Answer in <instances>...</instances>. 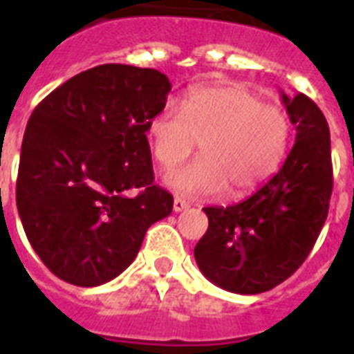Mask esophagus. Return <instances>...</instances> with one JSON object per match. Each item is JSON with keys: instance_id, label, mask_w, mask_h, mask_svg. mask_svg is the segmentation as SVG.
<instances>
[{"instance_id": "34e87169", "label": "esophagus", "mask_w": 354, "mask_h": 354, "mask_svg": "<svg viewBox=\"0 0 354 354\" xmlns=\"http://www.w3.org/2000/svg\"><path fill=\"white\" fill-rule=\"evenodd\" d=\"M187 206H189L187 202L183 201V198H180V196H176V198H174V204H172V209L178 213V212H183Z\"/></svg>"}]
</instances>
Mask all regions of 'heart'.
Returning a JSON list of instances; mask_svg holds the SVG:
<instances>
[{
    "label": "heart",
    "instance_id": "obj_1",
    "mask_svg": "<svg viewBox=\"0 0 354 354\" xmlns=\"http://www.w3.org/2000/svg\"><path fill=\"white\" fill-rule=\"evenodd\" d=\"M153 159L172 171L195 152L202 158L172 172L169 185L187 196H217L230 187L249 195L273 178L291 142V122L280 107L243 87H196L165 105L147 126Z\"/></svg>",
    "mask_w": 354,
    "mask_h": 354
}]
</instances>
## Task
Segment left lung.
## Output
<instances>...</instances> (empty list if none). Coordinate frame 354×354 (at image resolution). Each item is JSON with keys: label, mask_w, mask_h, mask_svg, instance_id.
Masks as SVG:
<instances>
[{"label": "left lung", "mask_w": 354, "mask_h": 354, "mask_svg": "<svg viewBox=\"0 0 354 354\" xmlns=\"http://www.w3.org/2000/svg\"><path fill=\"white\" fill-rule=\"evenodd\" d=\"M282 102L295 126V145L284 165L247 201L204 207L206 234L195 260L223 290L256 295L290 279L314 249L333 195L330 131L325 115L306 96Z\"/></svg>", "instance_id": "left-lung-1"}]
</instances>
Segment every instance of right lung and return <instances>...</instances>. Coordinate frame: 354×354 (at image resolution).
Instances as JSON below:
<instances>
[{"label":"right lung","instance_id":"add662e5","mask_svg":"<svg viewBox=\"0 0 354 354\" xmlns=\"http://www.w3.org/2000/svg\"><path fill=\"white\" fill-rule=\"evenodd\" d=\"M169 93L158 70L111 63L70 77L35 107L16 206L35 252L64 282L93 288L118 277L148 228L171 215L147 139Z\"/></svg>","mask_w":354,"mask_h":354}]
</instances>
